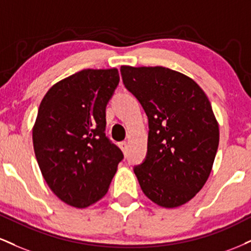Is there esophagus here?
Here are the masks:
<instances>
[{"instance_id": "34e87169", "label": "esophagus", "mask_w": 251, "mask_h": 251, "mask_svg": "<svg viewBox=\"0 0 251 251\" xmlns=\"http://www.w3.org/2000/svg\"><path fill=\"white\" fill-rule=\"evenodd\" d=\"M120 149L124 153H126V151H127V143L126 141H123V143H120Z\"/></svg>"}]
</instances>
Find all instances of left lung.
<instances>
[{
    "mask_svg": "<svg viewBox=\"0 0 251 251\" xmlns=\"http://www.w3.org/2000/svg\"><path fill=\"white\" fill-rule=\"evenodd\" d=\"M120 72L149 117L147 155L134 167L139 185L158 206H182L204 186L219 147L209 99L192 78L164 66L123 65Z\"/></svg>",
    "mask_w": 251,
    "mask_h": 251,
    "instance_id": "left-lung-1",
    "label": "left lung"
}]
</instances>
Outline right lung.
<instances>
[{"label": "right lung", "mask_w": 251, "mask_h": 251, "mask_svg": "<svg viewBox=\"0 0 251 251\" xmlns=\"http://www.w3.org/2000/svg\"><path fill=\"white\" fill-rule=\"evenodd\" d=\"M118 69H85L45 93L32 127L39 170L57 198L86 208L106 194L124 155L105 135Z\"/></svg>", "instance_id": "obj_1"}]
</instances>
